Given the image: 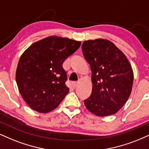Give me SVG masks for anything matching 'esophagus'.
<instances>
[{
    "mask_svg": "<svg viewBox=\"0 0 149 149\" xmlns=\"http://www.w3.org/2000/svg\"><path fill=\"white\" fill-rule=\"evenodd\" d=\"M72 84L73 87L75 88V87H77V86L78 85V82L77 81H73V82H72Z\"/></svg>",
    "mask_w": 149,
    "mask_h": 149,
    "instance_id": "34e87169",
    "label": "esophagus"
}]
</instances>
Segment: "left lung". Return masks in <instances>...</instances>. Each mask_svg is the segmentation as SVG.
Masks as SVG:
<instances>
[{
    "label": "left lung",
    "instance_id": "1",
    "mask_svg": "<svg viewBox=\"0 0 149 149\" xmlns=\"http://www.w3.org/2000/svg\"><path fill=\"white\" fill-rule=\"evenodd\" d=\"M81 48L92 71L93 90L84 100L86 108L100 117L115 114L131 93L133 72L131 64L124 53L108 40L85 41Z\"/></svg>",
    "mask_w": 149,
    "mask_h": 149
}]
</instances>
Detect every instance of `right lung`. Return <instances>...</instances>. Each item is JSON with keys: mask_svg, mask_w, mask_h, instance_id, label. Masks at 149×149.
<instances>
[{"mask_svg": "<svg viewBox=\"0 0 149 149\" xmlns=\"http://www.w3.org/2000/svg\"><path fill=\"white\" fill-rule=\"evenodd\" d=\"M80 45V41L51 36L35 42L23 53L16 81L22 97L32 109L48 113L63 101L69 88L62 65Z\"/></svg>", "mask_w": 149, "mask_h": 149, "instance_id": "right-lung-1", "label": "right lung"}]
</instances>
